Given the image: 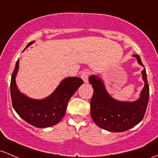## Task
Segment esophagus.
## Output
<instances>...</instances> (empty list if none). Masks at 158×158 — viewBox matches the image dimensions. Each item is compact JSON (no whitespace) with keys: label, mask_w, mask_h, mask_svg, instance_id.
Here are the masks:
<instances>
[{"label":"esophagus","mask_w":158,"mask_h":158,"mask_svg":"<svg viewBox=\"0 0 158 158\" xmlns=\"http://www.w3.org/2000/svg\"><path fill=\"white\" fill-rule=\"evenodd\" d=\"M90 72L88 70H84L82 71V73H81V78L83 79L85 82H88V77H89Z\"/></svg>","instance_id":"34e87169"}]
</instances>
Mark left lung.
Here are the masks:
<instances>
[{"label":"left lung","instance_id":"8db88e82","mask_svg":"<svg viewBox=\"0 0 158 158\" xmlns=\"http://www.w3.org/2000/svg\"><path fill=\"white\" fill-rule=\"evenodd\" d=\"M133 56L136 57L139 64L143 66L138 55ZM142 73L145 86L140 98L133 103L119 102L112 99L106 91L103 82L98 77L90 76L89 82L94 88L90 102L91 115L97 125L106 131L123 132L133 127L143 120L148 103L149 86L145 69L142 71Z\"/></svg>","mask_w":158,"mask_h":158}]
</instances>
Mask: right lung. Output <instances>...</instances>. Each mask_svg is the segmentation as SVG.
<instances>
[{
	"instance_id": "1",
	"label": "right lung",
	"mask_w": 158,
	"mask_h": 158,
	"mask_svg": "<svg viewBox=\"0 0 158 158\" xmlns=\"http://www.w3.org/2000/svg\"><path fill=\"white\" fill-rule=\"evenodd\" d=\"M33 43H29L27 47ZM19 63V59L15 64L10 82L13 109L22 119L34 127H48L58 124L64 115L69 100L83 84V80L78 77L66 78L48 98L33 100L20 93L17 88L15 77Z\"/></svg>"
}]
</instances>
